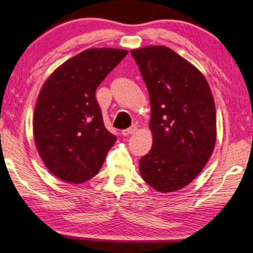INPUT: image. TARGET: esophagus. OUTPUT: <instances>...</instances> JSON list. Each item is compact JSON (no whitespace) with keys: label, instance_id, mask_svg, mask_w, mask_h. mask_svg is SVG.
Segmentation results:
<instances>
[{"label":"esophagus","instance_id":"1","mask_svg":"<svg viewBox=\"0 0 253 253\" xmlns=\"http://www.w3.org/2000/svg\"><path fill=\"white\" fill-rule=\"evenodd\" d=\"M136 129H138V126H136L135 124H133V126H131L129 127V129L122 130L121 134H122V135H124V136H126V135H130V134H133L134 132L136 131Z\"/></svg>","mask_w":253,"mask_h":253}]
</instances>
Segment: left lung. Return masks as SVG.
Returning a JSON list of instances; mask_svg holds the SVG:
<instances>
[{"instance_id":"left-lung-1","label":"left lung","mask_w":253,"mask_h":253,"mask_svg":"<svg viewBox=\"0 0 253 253\" xmlns=\"http://www.w3.org/2000/svg\"><path fill=\"white\" fill-rule=\"evenodd\" d=\"M150 98V152L140 173L160 193L189 185L208 164L216 141V111L204 75L165 45L133 49Z\"/></svg>"}]
</instances>
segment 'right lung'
<instances>
[{"instance_id":"1","label":"right lung","mask_w":253,"mask_h":253,"mask_svg":"<svg viewBox=\"0 0 253 253\" xmlns=\"http://www.w3.org/2000/svg\"><path fill=\"white\" fill-rule=\"evenodd\" d=\"M126 55L124 49H87L53 70L40 90L35 143L49 171L66 183L93 178L117 141L103 122L95 90Z\"/></svg>"}]
</instances>
